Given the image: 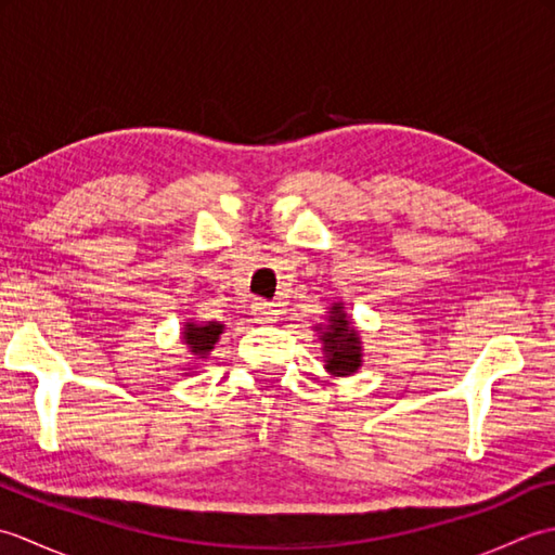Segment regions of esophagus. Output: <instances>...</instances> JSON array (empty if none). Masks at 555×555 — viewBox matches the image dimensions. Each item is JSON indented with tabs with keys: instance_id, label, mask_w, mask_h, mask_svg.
Returning <instances> with one entry per match:
<instances>
[{
	"instance_id": "esophagus-1",
	"label": "esophagus",
	"mask_w": 555,
	"mask_h": 555,
	"mask_svg": "<svg viewBox=\"0 0 555 555\" xmlns=\"http://www.w3.org/2000/svg\"><path fill=\"white\" fill-rule=\"evenodd\" d=\"M253 317H255V322H259V324H271V322H276L279 320V308L274 302H255L253 305Z\"/></svg>"
}]
</instances>
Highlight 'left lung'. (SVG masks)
<instances>
[{"mask_svg": "<svg viewBox=\"0 0 555 555\" xmlns=\"http://www.w3.org/2000/svg\"><path fill=\"white\" fill-rule=\"evenodd\" d=\"M320 334L324 370L332 376H350L362 367V338L346 312L344 300L328 305L324 324L312 326Z\"/></svg>", "mask_w": 555, "mask_h": 555, "instance_id": "obj_1", "label": "left lung"}]
</instances>
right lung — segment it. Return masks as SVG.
Segmentation results:
<instances>
[{
	"mask_svg": "<svg viewBox=\"0 0 555 555\" xmlns=\"http://www.w3.org/2000/svg\"><path fill=\"white\" fill-rule=\"evenodd\" d=\"M227 332V324L223 322H197L188 320L181 326V344L185 346V352L191 356V362L183 364V374H195L197 364L205 362L207 356L215 346L219 344V336Z\"/></svg>",
	"mask_w": 555,
	"mask_h": 555,
	"instance_id": "1",
	"label": "right lung"
}]
</instances>
